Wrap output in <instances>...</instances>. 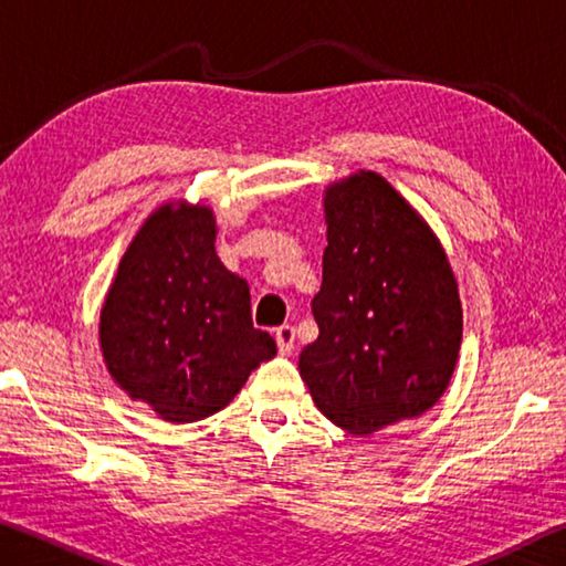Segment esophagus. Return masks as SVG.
Listing matches in <instances>:
<instances>
[{"label": "esophagus", "instance_id": "obj_1", "mask_svg": "<svg viewBox=\"0 0 566 566\" xmlns=\"http://www.w3.org/2000/svg\"><path fill=\"white\" fill-rule=\"evenodd\" d=\"M274 339H276V347H280V354H290L294 349V327H292V324H282V327H276Z\"/></svg>", "mask_w": 566, "mask_h": 566}]
</instances>
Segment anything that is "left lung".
<instances>
[{"instance_id": "8db88e82", "label": "left lung", "mask_w": 566, "mask_h": 566, "mask_svg": "<svg viewBox=\"0 0 566 566\" xmlns=\"http://www.w3.org/2000/svg\"><path fill=\"white\" fill-rule=\"evenodd\" d=\"M327 249L300 354L314 405L367 437L434 407L462 344V302L437 234L389 181L359 169L324 191Z\"/></svg>"}]
</instances>
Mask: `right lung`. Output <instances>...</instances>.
<instances>
[{
  "label": "right lung",
  "instance_id": "right-lung-1",
  "mask_svg": "<svg viewBox=\"0 0 566 566\" xmlns=\"http://www.w3.org/2000/svg\"><path fill=\"white\" fill-rule=\"evenodd\" d=\"M205 205L147 217L104 296L99 347L112 379L171 424L224 409L276 344L252 324L249 284L219 262Z\"/></svg>",
  "mask_w": 566,
  "mask_h": 566
}]
</instances>
